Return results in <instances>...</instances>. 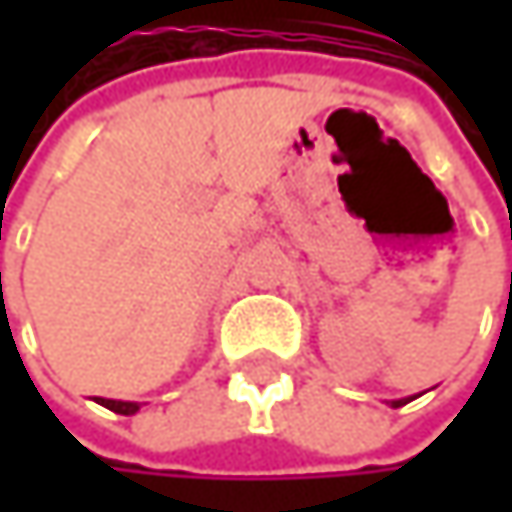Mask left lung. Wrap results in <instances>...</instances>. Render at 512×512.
<instances>
[{
    "label": "left lung",
    "mask_w": 512,
    "mask_h": 512,
    "mask_svg": "<svg viewBox=\"0 0 512 512\" xmlns=\"http://www.w3.org/2000/svg\"><path fill=\"white\" fill-rule=\"evenodd\" d=\"M415 397H418V394H415ZM415 397H400V400H388V403H391V409H400V406H406V403L415 400Z\"/></svg>",
    "instance_id": "1"
}]
</instances>
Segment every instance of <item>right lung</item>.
<instances>
[{
    "instance_id": "right-lung-1",
    "label": "right lung",
    "mask_w": 512,
    "mask_h": 512,
    "mask_svg": "<svg viewBox=\"0 0 512 512\" xmlns=\"http://www.w3.org/2000/svg\"><path fill=\"white\" fill-rule=\"evenodd\" d=\"M97 403L112 409V412H118V415H136L139 406H142V403H133V400H106V397H97Z\"/></svg>"
}]
</instances>
